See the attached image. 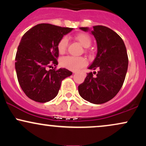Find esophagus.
<instances>
[{"label": "esophagus", "mask_w": 146, "mask_h": 146, "mask_svg": "<svg viewBox=\"0 0 146 146\" xmlns=\"http://www.w3.org/2000/svg\"><path fill=\"white\" fill-rule=\"evenodd\" d=\"M77 71H73V73H76Z\"/></svg>", "instance_id": "1"}]
</instances>
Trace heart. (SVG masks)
<instances>
[{
    "mask_svg": "<svg viewBox=\"0 0 146 146\" xmlns=\"http://www.w3.org/2000/svg\"><path fill=\"white\" fill-rule=\"evenodd\" d=\"M75 38L84 47L88 48L91 44L92 40L88 34L85 33H80L75 35ZM68 44V40L67 37L63 36L60 38L57 44L58 52L60 54H64L67 48ZM87 61L86 58L84 57H75V56H65L60 60V64L63 67L68 68L71 71H77L80 68L86 66Z\"/></svg>",
    "mask_w": 146,
    "mask_h": 146,
    "instance_id": "1",
    "label": "heart"
}]
</instances>
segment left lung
Here are the masks:
<instances>
[{
    "label": "left lung",
    "instance_id": "left-lung-1",
    "mask_svg": "<svg viewBox=\"0 0 146 146\" xmlns=\"http://www.w3.org/2000/svg\"><path fill=\"white\" fill-rule=\"evenodd\" d=\"M80 29L90 31L96 40L98 53L88 69H98V72L95 77L92 72L87 74L84 82L79 85V94L92 104L106 103L118 93L125 80L128 66L126 48L121 37L106 27Z\"/></svg>",
    "mask_w": 146,
    "mask_h": 146
}]
</instances>
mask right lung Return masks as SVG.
Masks as SVG:
<instances>
[{"label":"right lung","instance_id":"right-lung-1","mask_svg":"<svg viewBox=\"0 0 146 146\" xmlns=\"http://www.w3.org/2000/svg\"><path fill=\"white\" fill-rule=\"evenodd\" d=\"M73 29L42 23L22 37L15 68L22 90L31 100L40 103L51 101L58 95L62 81L72 75L66 68H48L58 65V41Z\"/></svg>","mask_w":146,"mask_h":146}]
</instances>
